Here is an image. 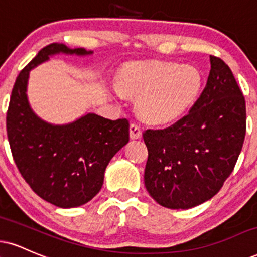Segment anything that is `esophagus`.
<instances>
[{"label":"esophagus","instance_id":"esophagus-1","mask_svg":"<svg viewBox=\"0 0 257 257\" xmlns=\"http://www.w3.org/2000/svg\"><path fill=\"white\" fill-rule=\"evenodd\" d=\"M129 132H131V138L132 139H140L141 135H142L140 124H138V123H135V122H133L131 124Z\"/></svg>","mask_w":257,"mask_h":257}]
</instances>
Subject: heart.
Masks as SVG:
<instances>
[{
    "label": "heart",
    "mask_w": 257,
    "mask_h": 257,
    "mask_svg": "<svg viewBox=\"0 0 257 257\" xmlns=\"http://www.w3.org/2000/svg\"><path fill=\"white\" fill-rule=\"evenodd\" d=\"M199 70L168 62L135 63L125 70L120 87L140 95L139 111L152 123H169L187 112L200 93Z\"/></svg>",
    "instance_id": "1"
}]
</instances>
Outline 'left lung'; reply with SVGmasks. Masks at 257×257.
<instances>
[{
	"instance_id": "left-lung-1",
	"label": "left lung",
	"mask_w": 257,
	"mask_h": 257,
	"mask_svg": "<svg viewBox=\"0 0 257 257\" xmlns=\"http://www.w3.org/2000/svg\"><path fill=\"white\" fill-rule=\"evenodd\" d=\"M246 132L245 99L230 67L211 55L206 87L189 112L147 129L145 187L160 206L188 209L212 199L233 171Z\"/></svg>"
}]
</instances>
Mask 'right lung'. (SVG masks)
Returning <instances> with one entry per match:
<instances>
[{
	"mask_svg": "<svg viewBox=\"0 0 257 257\" xmlns=\"http://www.w3.org/2000/svg\"><path fill=\"white\" fill-rule=\"evenodd\" d=\"M86 55L92 51L52 43L44 46L21 70L12 89L7 110V137L18 170L39 197L70 208L99 193L107 164L129 141V120H111L95 113L66 125L38 118L27 101L29 72L50 55Z\"/></svg>",
	"mask_w": 257,
	"mask_h": 257,
	"instance_id": "obj_1",
	"label": "right lung"
}]
</instances>
